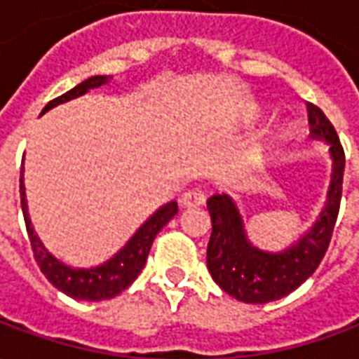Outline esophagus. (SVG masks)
<instances>
[{
  "label": "esophagus",
  "instance_id": "esophagus-1",
  "mask_svg": "<svg viewBox=\"0 0 359 359\" xmlns=\"http://www.w3.org/2000/svg\"><path fill=\"white\" fill-rule=\"evenodd\" d=\"M205 203V196L200 190H188L180 196V205L182 208H200Z\"/></svg>",
  "mask_w": 359,
  "mask_h": 359
}]
</instances>
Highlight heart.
<instances>
[{
    "mask_svg": "<svg viewBox=\"0 0 359 359\" xmlns=\"http://www.w3.org/2000/svg\"><path fill=\"white\" fill-rule=\"evenodd\" d=\"M290 134V126H283L280 128V136H288Z\"/></svg>",
    "mask_w": 359,
    "mask_h": 359,
    "instance_id": "1",
    "label": "heart"
}]
</instances>
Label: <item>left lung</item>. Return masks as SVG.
<instances>
[{"label":"left lung","instance_id":"1","mask_svg":"<svg viewBox=\"0 0 359 359\" xmlns=\"http://www.w3.org/2000/svg\"><path fill=\"white\" fill-rule=\"evenodd\" d=\"M308 121L309 136L329 146L331 182L316 223L294 244L280 252L257 248L248 238L241 210L231 196L215 194L208 200V269L213 280L236 300L267 304L290 294L313 275L329 248L342 196L344 149L331 121L313 103H308Z\"/></svg>","mask_w":359,"mask_h":359}]
</instances>
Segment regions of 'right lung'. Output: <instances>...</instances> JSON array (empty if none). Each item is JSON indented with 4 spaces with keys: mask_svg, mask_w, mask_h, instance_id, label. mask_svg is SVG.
Here are the masks:
<instances>
[{
    "mask_svg": "<svg viewBox=\"0 0 359 359\" xmlns=\"http://www.w3.org/2000/svg\"><path fill=\"white\" fill-rule=\"evenodd\" d=\"M109 81L111 76H105V74L90 76L84 82H81L79 86H74L73 90H69L63 95L51 100L43 107L42 113L57 107L59 103L71 102L74 97H81V95H84L92 88H100V86L107 84ZM20 208H22V215H25V223H27L30 246H32L34 259L40 271L57 290L65 292L67 296H71L74 300L88 302L115 298L117 294H121L125 288L133 285L134 278L140 275L144 265H146L149 248H151L157 233L179 211L177 202L165 203L151 217L144 221V225L130 236V241L126 242L125 246L118 250L115 256L109 257L107 262L95 265V267H71V265H65L63 262H59L55 256H51L42 244V241L38 238V234L34 233V226H32L30 217H28L27 192H25V177H22V172H20Z\"/></svg>",
    "mask_w": 359,
    "mask_h": 359,
    "instance_id": "right-lung-1",
    "label": "right lung"
}]
</instances>
